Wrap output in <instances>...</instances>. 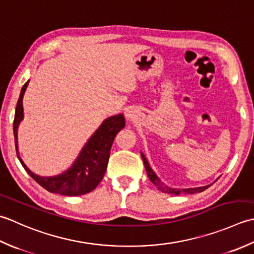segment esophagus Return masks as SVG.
Masks as SVG:
<instances>
[{"instance_id":"34e87169","label":"esophagus","mask_w":254,"mask_h":254,"mask_svg":"<svg viewBox=\"0 0 254 254\" xmlns=\"http://www.w3.org/2000/svg\"><path fill=\"white\" fill-rule=\"evenodd\" d=\"M126 116L129 118V117H131V114H130V112H126Z\"/></svg>"}]
</instances>
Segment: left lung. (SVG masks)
<instances>
[{"label":"left lung","instance_id":"8db88e82","mask_svg":"<svg viewBox=\"0 0 254 254\" xmlns=\"http://www.w3.org/2000/svg\"><path fill=\"white\" fill-rule=\"evenodd\" d=\"M141 157L143 160V163H144V168H146L147 171V174L150 179V181L157 186L159 190H161L162 192L164 193H168V194H174V195H180V194H193V193H199V192H203L206 189H208L210 185H206V186H201V188H194V189H183V190H179V189H172V188H169L165 184H163L161 182V180H160L157 174L154 173V171L150 168V165L147 161L146 157L143 156V153H141Z\"/></svg>","mask_w":254,"mask_h":254}]
</instances>
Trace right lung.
I'll return each instance as SVG.
<instances>
[{"label":"right lung","mask_w":254,"mask_h":254,"mask_svg":"<svg viewBox=\"0 0 254 254\" xmlns=\"http://www.w3.org/2000/svg\"><path fill=\"white\" fill-rule=\"evenodd\" d=\"M28 82L29 81L26 82L20 90L13 124L15 147H16L17 158L20 163L30 177L50 193L77 196L92 192L100 184L106 172L112 144L116 134L125 127V117L123 114H118V115L106 118L87 140L85 146L82 148L74 163L64 173L55 175V177H40L33 173L26 167L22 158L19 157L17 146V129L19 123L24 118L23 96L27 89Z\"/></svg>","instance_id":"1"}]
</instances>
